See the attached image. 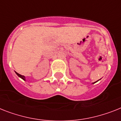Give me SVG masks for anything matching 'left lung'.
I'll use <instances>...</instances> for the list:
<instances>
[{
    "label": "left lung",
    "mask_w": 121,
    "mask_h": 121,
    "mask_svg": "<svg viewBox=\"0 0 121 121\" xmlns=\"http://www.w3.org/2000/svg\"><path fill=\"white\" fill-rule=\"evenodd\" d=\"M96 82H94V83H96Z\"/></svg>",
    "instance_id": "8db88e82"
}]
</instances>
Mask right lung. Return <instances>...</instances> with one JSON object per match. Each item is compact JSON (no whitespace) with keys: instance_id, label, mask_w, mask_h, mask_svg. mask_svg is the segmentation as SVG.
<instances>
[{"instance_id":"1","label":"right lung","mask_w":121,"mask_h":121,"mask_svg":"<svg viewBox=\"0 0 121 121\" xmlns=\"http://www.w3.org/2000/svg\"><path fill=\"white\" fill-rule=\"evenodd\" d=\"M15 73H16V74L19 77H20L21 78H22V79L23 80H25V77L23 76V75H20V74H19L18 73L16 72H15Z\"/></svg>"}]
</instances>
